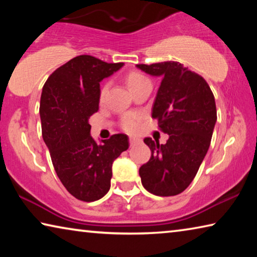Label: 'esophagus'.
Instances as JSON below:
<instances>
[{
  "label": "esophagus",
  "mask_w": 257,
  "mask_h": 257,
  "mask_svg": "<svg viewBox=\"0 0 257 257\" xmlns=\"http://www.w3.org/2000/svg\"><path fill=\"white\" fill-rule=\"evenodd\" d=\"M129 143H130V145H136V144H138V143H141V141H139L138 138H135V137H130L129 138Z\"/></svg>",
  "instance_id": "1"
}]
</instances>
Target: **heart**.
<instances>
[{
	"mask_svg": "<svg viewBox=\"0 0 257 257\" xmlns=\"http://www.w3.org/2000/svg\"><path fill=\"white\" fill-rule=\"evenodd\" d=\"M125 84H127L128 88L130 89V92H133L135 88H137L138 86H141L143 82L149 81V79L142 73H139L137 71H132L129 72L127 76L124 78ZM108 89V84L103 85V87L101 88V92H99V99L103 101L104 97L107 93ZM139 119H141V115L137 114V113H127L122 116L121 119V125L122 128L128 133H133L138 128V123H139Z\"/></svg>",
	"mask_w": 257,
	"mask_h": 257,
	"instance_id": "obj_1",
	"label": "heart"
}]
</instances>
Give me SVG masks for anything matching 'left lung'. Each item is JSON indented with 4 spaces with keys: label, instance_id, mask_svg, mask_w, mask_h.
<instances>
[{
    "label": "left lung",
    "instance_id": "8db88e82",
    "mask_svg": "<svg viewBox=\"0 0 257 257\" xmlns=\"http://www.w3.org/2000/svg\"><path fill=\"white\" fill-rule=\"evenodd\" d=\"M151 76L161 77L152 107V118L169 135L165 144L147 137L152 152L139 168L144 188L156 196H175L184 191L196 176L211 144L216 122L212 90L203 77L175 61L137 64Z\"/></svg>",
    "mask_w": 257,
    "mask_h": 257
}]
</instances>
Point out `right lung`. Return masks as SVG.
<instances>
[{
	"label": "right lung",
	"instance_id": "1",
	"mask_svg": "<svg viewBox=\"0 0 257 257\" xmlns=\"http://www.w3.org/2000/svg\"><path fill=\"white\" fill-rule=\"evenodd\" d=\"M122 67L121 62L106 63L92 55H79L56 69L43 87V139L59 179L79 201L94 202L107 193L113 161L129 147L124 134L97 144L88 122L98 111L99 82Z\"/></svg>",
	"mask_w": 257,
	"mask_h": 257
}]
</instances>
